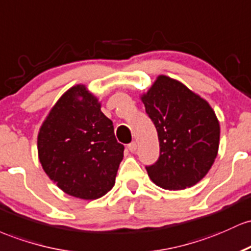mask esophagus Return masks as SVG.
Listing matches in <instances>:
<instances>
[{
  "label": "esophagus",
  "mask_w": 251,
  "mask_h": 251,
  "mask_svg": "<svg viewBox=\"0 0 251 251\" xmlns=\"http://www.w3.org/2000/svg\"><path fill=\"white\" fill-rule=\"evenodd\" d=\"M128 149L131 151V153H134V151H136V149H137V143H136V142L129 143V145H128Z\"/></svg>",
  "instance_id": "obj_1"
}]
</instances>
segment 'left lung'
I'll return each mask as SVG.
<instances>
[{
    "label": "left lung",
    "instance_id": "8db88e82",
    "mask_svg": "<svg viewBox=\"0 0 251 251\" xmlns=\"http://www.w3.org/2000/svg\"><path fill=\"white\" fill-rule=\"evenodd\" d=\"M140 98L160 143L159 160L147 167L149 178L165 190L194 186L218 154L221 126L213 109L181 81L165 75H157Z\"/></svg>",
    "mask_w": 251,
    "mask_h": 251
}]
</instances>
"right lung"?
<instances>
[{
  "mask_svg": "<svg viewBox=\"0 0 251 251\" xmlns=\"http://www.w3.org/2000/svg\"><path fill=\"white\" fill-rule=\"evenodd\" d=\"M100 100L84 84L65 91L38 133L45 173L69 196L94 201L114 187L123 147Z\"/></svg>",
  "mask_w": 251,
  "mask_h": 251,
  "instance_id": "1",
  "label": "right lung"
}]
</instances>
